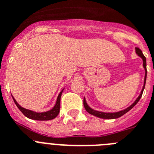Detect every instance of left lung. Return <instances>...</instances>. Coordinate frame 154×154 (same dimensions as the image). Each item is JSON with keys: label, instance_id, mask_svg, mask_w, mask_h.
Segmentation results:
<instances>
[{"label": "left lung", "instance_id": "1", "mask_svg": "<svg viewBox=\"0 0 154 154\" xmlns=\"http://www.w3.org/2000/svg\"><path fill=\"white\" fill-rule=\"evenodd\" d=\"M136 52H137V55H139L140 57L143 58V68L145 69V71H146V74H145V79H144V85H143V88L142 91H141V93L140 95L137 99L135 101V103H133V104L130 106V107H128L127 109L124 110H122V111H119V112H99V111H96V110H93L92 109H91L90 107L87 105L86 102H85V99L84 98L83 99V105H84V107H85V110H86L87 112L90 113L91 115H93V116H96L97 117L99 118H103V119H116V118H119L120 116H122L123 115H124L125 113L128 112V111H130L132 108H133L136 104L139 102V100L140 99L141 96L143 95V92L144 90V88H145V84H146V73H147V71H146V57L144 56L143 54L142 51H141L139 48H136Z\"/></svg>", "mask_w": 154, "mask_h": 154}]
</instances>
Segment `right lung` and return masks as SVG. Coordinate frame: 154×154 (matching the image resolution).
I'll return each mask as SVG.
<instances>
[{"mask_svg": "<svg viewBox=\"0 0 154 154\" xmlns=\"http://www.w3.org/2000/svg\"><path fill=\"white\" fill-rule=\"evenodd\" d=\"M62 91L59 93L58 96V99H57V102L55 106H54V108L52 109H51L50 111H48L45 112H35L33 111H31V110L26 109L21 107L20 105H18V103L16 102V100L13 98L14 102L15 103L16 106H17V108L20 109L21 112L24 114L26 117L29 118L31 119H35V120H50V119H52L54 118H55L57 116L59 113V111H60V99H61V96H62Z\"/></svg>", "mask_w": 154, "mask_h": 154, "instance_id": "obj_1", "label": "right lung"}]
</instances>
